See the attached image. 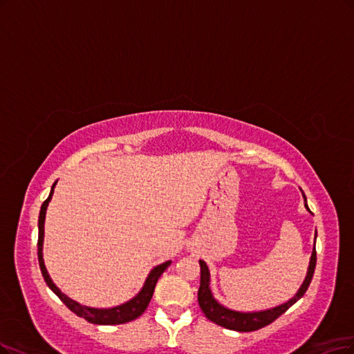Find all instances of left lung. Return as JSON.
I'll use <instances>...</instances> for the list:
<instances>
[{
  "label": "left lung",
  "mask_w": 354,
  "mask_h": 354,
  "mask_svg": "<svg viewBox=\"0 0 354 354\" xmlns=\"http://www.w3.org/2000/svg\"><path fill=\"white\" fill-rule=\"evenodd\" d=\"M304 198H305L306 210L310 213L309 207L306 204L305 194H304ZM315 239H317V232H315ZM315 266H317V251H315V243H313V251L310 255L305 281L302 283L297 293L290 300H287L286 304H281L276 308L266 309V310L239 312V310H233L223 305H220L214 299L212 289H210V271H208V267L204 261L200 259V267H201V280H200V289H198L200 308L208 319L220 326H225V328H227V330L239 331V333L257 331L259 328H263V326L271 324L272 321H276L280 315H283L287 309H289L292 305H295L297 300L306 293L308 287L312 281V277H313V271H315Z\"/></svg>",
  "instance_id": "1"
}]
</instances>
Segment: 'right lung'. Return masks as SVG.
Here are the masks:
<instances>
[{
    "label": "right lung",
    "mask_w": 354,
    "mask_h": 354,
    "mask_svg": "<svg viewBox=\"0 0 354 354\" xmlns=\"http://www.w3.org/2000/svg\"><path fill=\"white\" fill-rule=\"evenodd\" d=\"M57 185V182L50 188L49 197L44 201L42 207H41V213H39V221H37V227H39V238H37V259H39V267H41L42 276L48 284L49 289L54 292L62 302L64 305L67 306L71 312H74L77 317L84 318L86 321H88L90 324H97V325H116V324H125L129 321H134L136 318H138L141 313L147 309L151 296L154 293V287L157 280L163 274V271L170 266L172 261H166V263L154 267L149 277L146 279V283H144L142 289L138 292V295L136 297H133L128 302L115 306V308H109V309H97V308H90V306H84L80 305L75 300L70 299L68 296H65L58 287L54 284V281L50 280L49 274L46 271L45 263H44V254H42V248H44V234H45V216H46V208L48 204L52 198V194H54V188Z\"/></svg>",
    "instance_id": "1"
}]
</instances>
